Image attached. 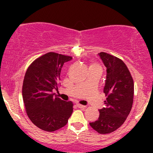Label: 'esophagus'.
<instances>
[{"label": "esophagus", "instance_id": "34e87169", "mask_svg": "<svg viewBox=\"0 0 153 153\" xmlns=\"http://www.w3.org/2000/svg\"><path fill=\"white\" fill-rule=\"evenodd\" d=\"M76 106H78V108H84V107H86V106L82 105V104H76Z\"/></svg>", "mask_w": 153, "mask_h": 153}]
</instances>
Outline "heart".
Segmentation results:
<instances>
[{"mask_svg":"<svg viewBox=\"0 0 153 153\" xmlns=\"http://www.w3.org/2000/svg\"><path fill=\"white\" fill-rule=\"evenodd\" d=\"M92 68H98V69H101V67H100V66L98 64H94V63L91 64L90 66H89V69H92Z\"/></svg>","mask_w":153,"mask_h":153,"instance_id":"b5f03b06","label":"heart"}]
</instances>
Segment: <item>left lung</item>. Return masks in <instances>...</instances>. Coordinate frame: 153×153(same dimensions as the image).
I'll return each instance as SVG.
<instances>
[{
    "label": "left lung",
    "mask_w": 153,
    "mask_h": 153,
    "mask_svg": "<svg viewBox=\"0 0 153 153\" xmlns=\"http://www.w3.org/2000/svg\"><path fill=\"white\" fill-rule=\"evenodd\" d=\"M106 68L104 92L106 106L99 109L98 120L89 125L100 134L114 132L124 123L133 103L134 83L124 61L106 52L98 53Z\"/></svg>",
    "instance_id": "8db88e82"
}]
</instances>
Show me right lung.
Returning <instances> with one entry per match:
<instances>
[{"instance_id": "add662e5", "label": "right lung", "mask_w": 153, "mask_h": 153, "mask_svg": "<svg viewBox=\"0 0 153 153\" xmlns=\"http://www.w3.org/2000/svg\"><path fill=\"white\" fill-rule=\"evenodd\" d=\"M72 59L55 52H48L32 63L25 74L22 95L27 115L43 130L53 132L67 124L73 111L72 101L58 98L60 75L64 63Z\"/></svg>"}]
</instances>
